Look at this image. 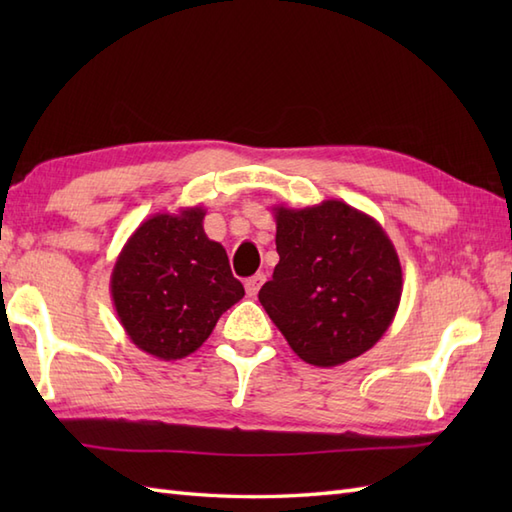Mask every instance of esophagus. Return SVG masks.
<instances>
[{
  "mask_svg": "<svg viewBox=\"0 0 512 512\" xmlns=\"http://www.w3.org/2000/svg\"><path fill=\"white\" fill-rule=\"evenodd\" d=\"M266 281V275L264 273H257V275H253V277H248L246 279V295L248 297H257V292H259V288H262V284Z\"/></svg>",
  "mask_w": 512,
  "mask_h": 512,
  "instance_id": "esophagus-1",
  "label": "esophagus"
}]
</instances>
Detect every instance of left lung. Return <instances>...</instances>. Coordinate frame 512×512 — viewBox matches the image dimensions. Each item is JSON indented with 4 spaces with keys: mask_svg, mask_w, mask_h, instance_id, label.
I'll list each match as a JSON object with an SVG mask.
<instances>
[{
    "mask_svg": "<svg viewBox=\"0 0 512 512\" xmlns=\"http://www.w3.org/2000/svg\"><path fill=\"white\" fill-rule=\"evenodd\" d=\"M273 213L279 264L259 301L292 352L336 367L372 350L402 295L400 259L383 226L341 200Z\"/></svg>",
    "mask_w": 512,
    "mask_h": 512,
    "instance_id": "1",
    "label": "left lung"
}]
</instances>
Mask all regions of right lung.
I'll list each match as a JSON object with an SVG mask.
<instances>
[{
	"label": "right lung",
	"instance_id": "obj_1",
	"mask_svg": "<svg viewBox=\"0 0 512 512\" xmlns=\"http://www.w3.org/2000/svg\"><path fill=\"white\" fill-rule=\"evenodd\" d=\"M202 206L156 213L116 257L110 290L138 350L178 361L209 339L217 319L244 297L226 250L204 233Z\"/></svg>",
	"mask_w": 512,
	"mask_h": 512
}]
</instances>
